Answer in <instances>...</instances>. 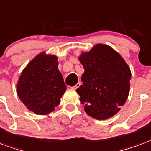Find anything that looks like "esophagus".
<instances>
[{
  "mask_svg": "<svg viewBox=\"0 0 151 151\" xmlns=\"http://www.w3.org/2000/svg\"><path fill=\"white\" fill-rule=\"evenodd\" d=\"M80 86H81V82H78V83H77L75 86H73L71 87V89H73V90H77Z\"/></svg>",
  "mask_w": 151,
  "mask_h": 151,
  "instance_id": "34e87169",
  "label": "esophagus"
}]
</instances>
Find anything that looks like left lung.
Returning <instances> with one entry per match:
<instances>
[{"label": "left lung", "mask_w": 151, "mask_h": 151, "mask_svg": "<svg viewBox=\"0 0 151 151\" xmlns=\"http://www.w3.org/2000/svg\"><path fill=\"white\" fill-rule=\"evenodd\" d=\"M79 61L85 72L82 85L76 91L85 111L98 120L111 118L128 98L131 78L128 65L119 53L102 44L82 53Z\"/></svg>", "instance_id": "8db88e82"}]
</instances>
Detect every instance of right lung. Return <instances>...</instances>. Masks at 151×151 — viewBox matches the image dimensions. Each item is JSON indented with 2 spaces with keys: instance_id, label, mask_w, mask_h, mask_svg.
<instances>
[{
  "instance_id": "obj_1",
  "label": "right lung",
  "mask_w": 151,
  "mask_h": 151,
  "mask_svg": "<svg viewBox=\"0 0 151 151\" xmlns=\"http://www.w3.org/2000/svg\"><path fill=\"white\" fill-rule=\"evenodd\" d=\"M58 58L44 53L30 61L17 86V95L30 111L45 115L54 110L66 90Z\"/></svg>"
}]
</instances>
